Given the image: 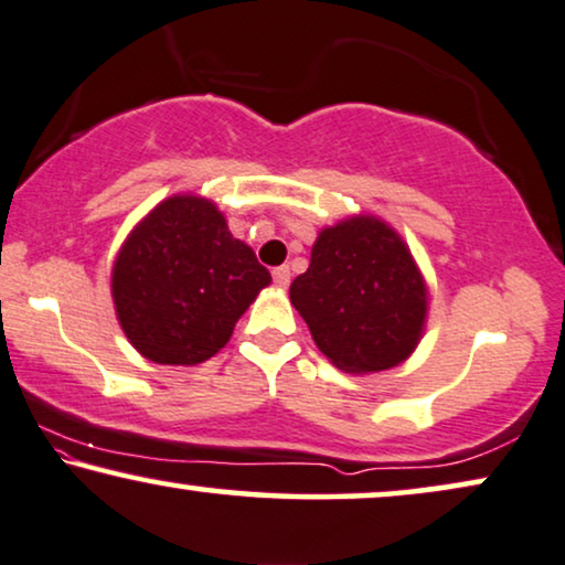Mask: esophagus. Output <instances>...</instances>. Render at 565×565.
<instances>
[{
	"instance_id": "1",
	"label": "esophagus",
	"mask_w": 565,
	"mask_h": 565,
	"mask_svg": "<svg viewBox=\"0 0 565 565\" xmlns=\"http://www.w3.org/2000/svg\"><path fill=\"white\" fill-rule=\"evenodd\" d=\"M274 281H276L278 289H287L289 281H291V270H289V266L274 268Z\"/></svg>"
}]
</instances>
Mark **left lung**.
<instances>
[{
	"label": "left lung",
	"mask_w": 565,
	"mask_h": 565,
	"mask_svg": "<svg viewBox=\"0 0 565 565\" xmlns=\"http://www.w3.org/2000/svg\"><path fill=\"white\" fill-rule=\"evenodd\" d=\"M312 341L345 374L393 370L426 330L428 287L401 232L374 214L322 227L289 287Z\"/></svg>",
	"instance_id": "8db88e82"
}]
</instances>
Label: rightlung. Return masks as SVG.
I'll return each mask as SVG.
<instances>
[{"mask_svg": "<svg viewBox=\"0 0 565 565\" xmlns=\"http://www.w3.org/2000/svg\"><path fill=\"white\" fill-rule=\"evenodd\" d=\"M270 284L212 199L175 193L141 216L113 260L118 326L154 364L195 366L227 345Z\"/></svg>", "mask_w": 565, "mask_h": 565, "instance_id": "obj_1", "label": "right lung"}]
</instances>
